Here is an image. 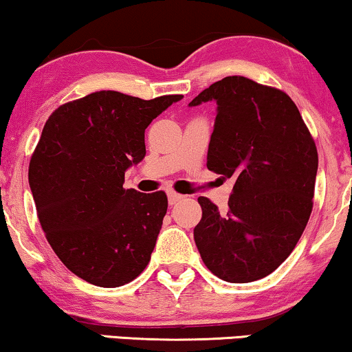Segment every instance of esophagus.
Returning <instances> with one entry per match:
<instances>
[{
  "instance_id": "obj_1",
  "label": "esophagus",
  "mask_w": 352,
  "mask_h": 352,
  "mask_svg": "<svg viewBox=\"0 0 352 352\" xmlns=\"http://www.w3.org/2000/svg\"><path fill=\"white\" fill-rule=\"evenodd\" d=\"M182 199H184V195L177 194V192H175V190L168 192V201H170V205H176L177 201H181Z\"/></svg>"
}]
</instances>
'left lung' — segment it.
I'll use <instances>...</instances> for the list:
<instances>
[{"label": "left lung", "mask_w": 352, "mask_h": 352, "mask_svg": "<svg viewBox=\"0 0 352 352\" xmlns=\"http://www.w3.org/2000/svg\"><path fill=\"white\" fill-rule=\"evenodd\" d=\"M216 100L210 171L234 177L229 210L199 197L194 229L205 266L247 283L276 271L296 247L312 211L319 155L290 96L247 76H226L189 105Z\"/></svg>", "instance_id": "left-lung-1"}]
</instances>
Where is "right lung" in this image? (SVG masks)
<instances>
[{"instance_id":"1","label":"right lung","mask_w":352,"mask_h":352,"mask_svg":"<svg viewBox=\"0 0 352 352\" xmlns=\"http://www.w3.org/2000/svg\"><path fill=\"white\" fill-rule=\"evenodd\" d=\"M181 98L96 91L46 120L28 182L51 248L83 280L120 287L151 261L166 194L124 189V171L146 155L144 131L152 120Z\"/></svg>"}]
</instances>
